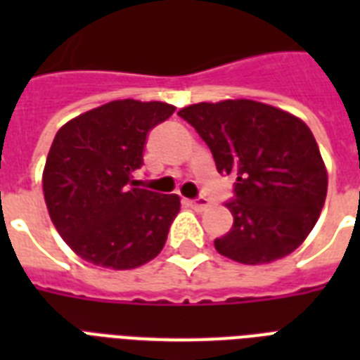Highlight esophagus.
<instances>
[{
	"label": "esophagus",
	"instance_id": "obj_1",
	"mask_svg": "<svg viewBox=\"0 0 360 360\" xmlns=\"http://www.w3.org/2000/svg\"><path fill=\"white\" fill-rule=\"evenodd\" d=\"M191 207L192 209H196V211H203V209H207L209 207V202H207V198H196V200H191Z\"/></svg>",
	"mask_w": 360,
	"mask_h": 360
}]
</instances>
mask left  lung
<instances>
[{
  "mask_svg": "<svg viewBox=\"0 0 360 360\" xmlns=\"http://www.w3.org/2000/svg\"><path fill=\"white\" fill-rule=\"evenodd\" d=\"M192 124L222 175H233L226 207L233 226L214 239L219 254L246 265L288 256L318 222L327 196V172L307 124L256 101L186 106Z\"/></svg>",
  "mask_w": 360,
  "mask_h": 360,
  "instance_id": "1",
  "label": "left lung"
}]
</instances>
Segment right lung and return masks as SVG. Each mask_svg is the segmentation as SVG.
Instances as JSON below:
<instances>
[{
  "instance_id": "obj_1",
  "label": "right lung",
  "mask_w": 360,
  "mask_h": 360,
  "mask_svg": "<svg viewBox=\"0 0 360 360\" xmlns=\"http://www.w3.org/2000/svg\"><path fill=\"white\" fill-rule=\"evenodd\" d=\"M166 103L114 101L58 130L42 174L48 213L86 262L134 269L160 254L179 196L136 185L153 127L174 114Z\"/></svg>"
}]
</instances>
